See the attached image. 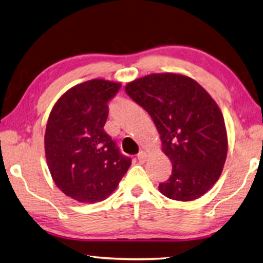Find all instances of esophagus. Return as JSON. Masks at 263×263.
I'll return each mask as SVG.
<instances>
[{
    "label": "esophagus",
    "instance_id": "obj_1",
    "mask_svg": "<svg viewBox=\"0 0 263 263\" xmlns=\"http://www.w3.org/2000/svg\"><path fill=\"white\" fill-rule=\"evenodd\" d=\"M146 152H144V151H140L138 155H137V158H138V160H139V163H144L145 160H146Z\"/></svg>",
    "mask_w": 263,
    "mask_h": 263
}]
</instances>
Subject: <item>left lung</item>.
Masks as SVG:
<instances>
[{"label":"left lung","instance_id":"8db88e82","mask_svg":"<svg viewBox=\"0 0 263 263\" xmlns=\"http://www.w3.org/2000/svg\"><path fill=\"white\" fill-rule=\"evenodd\" d=\"M125 92L154 120L172 163L158 189L175 201H194L217 182L228 138L222 112L198 82L175 73H155L128 82Z\"/></svg>","mask_w":263,"mask_h":263}]
</instances>
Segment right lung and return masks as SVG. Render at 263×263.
Segmentation results:
<instances>
[{
    "mask_svg": "<svg viewBox=\"0 0 263 263\" xmlns=\"http://www.w3.org/2000/svg\"><path fill=\"white\" fill-rule=\"evenodd\" d=\"M119 82L93 79L69 88L54 105L47 121L45 154L54 183L81 203L104 201L131 165L104 130L108 101Z\"/></svg>",
    "mask_w": 263,
    "mask_h": 263,
    "instance_id": "right-lung-1",
    "label": "right lung"
}]
</instances>
